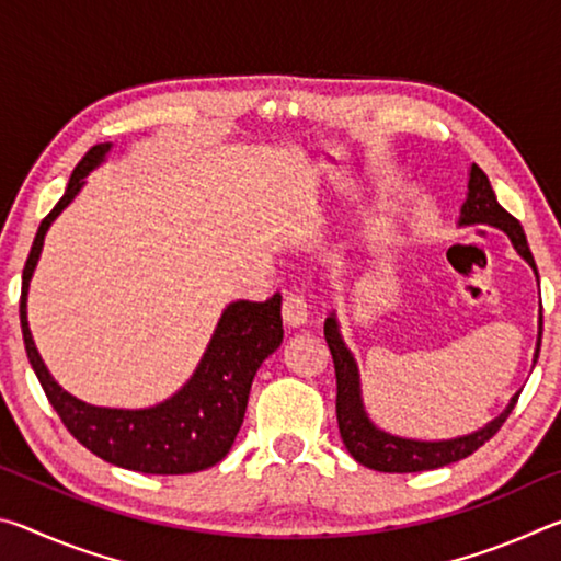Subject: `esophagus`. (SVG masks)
<instances>
[{"mask_svg":"<svg viewBox=\"0 0 561 561\" xmlns=\"http://www.w3.org/2000/svg\"><path fill=\"white\" fill-rule=\"evenodd\" d=\"M282 319L287 327L307 324V301L299 294H287L282 304Z\"/></svg>","mask_w":561,"mask_h":561,"instance_id":"obj_1","label":"esophagus"}]
</instances>
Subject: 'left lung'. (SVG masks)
Wrapping results in <instances>:
<instances>
[{
  "label": "left lung",
  "mask_w": 561,
  "mask_h": 561,
  "mask_svg": "<svg viewBox=\"0 0 561 561\" xmlns=\"http://www.w3.org/2000/svg\"><path fill=\"white\" fill-rule=\"evenodd\" d=\"M460 225H492L510 237L512 247L537 274L535 257H531L529 244L522 225L512 217L505 207L497 203L495 190H492L488 175L482 173L478 165H470V180H468V201L462 203L460 210ZM539 279V274H537ZM324 336L334 358L336 371V421L339 433L344 440L346 450L354 455V460L366 465V468L378 472H421V470H435L443 465L458 462L468 458L480 445H485L492 435H495L507 415L515 408L519 393L512 396L510 405L502 411L495 421H490L485 428L474 431L470 435H460V438L450 440H411L398 438V435L386 433L376 428L368 417L364 401H360V378L356 358L346 348L344 339H341L336 314H329L324 321ZM539 346H542V311H539V334H537V348H535V364L539 358Z\"/></svg>",
  "instance_id": "8db88e82"
}]
</instances>
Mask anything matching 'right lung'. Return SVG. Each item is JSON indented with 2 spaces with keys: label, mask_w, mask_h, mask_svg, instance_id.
Returning a JSON list of instances; mask_svg holds the SVG:
<instances>
[{
  "label": "right lung",
  "mask_w": 561,
  "mask_h": 561,
  "mask_svg": "<svg viewBox=\"0 0 561 561\" xmlns=\"http://www.w3.org/2000/svg\"><path fill=\"white\" fill-rule=\"evenodd\" d=\"M108 150L111 144H101L81 158L64 197L36 230L22 272V299H19L24 348L54 411L83 448L99 455L101 460L136 472H201L213 468L230 453L244 421L254 374L262 360L282 344V294L277 291L267 301H232L217 321L215 334L193 378L163 403L140 408V411H123V408L89 405L66 393L46 371L39 351L34 346L30 321H26V294H30V282L39 262L46 230L79 195L83 178L103 163Z\"/></svg>",
  "instance_id": "add662e5"
}]
</instances>
